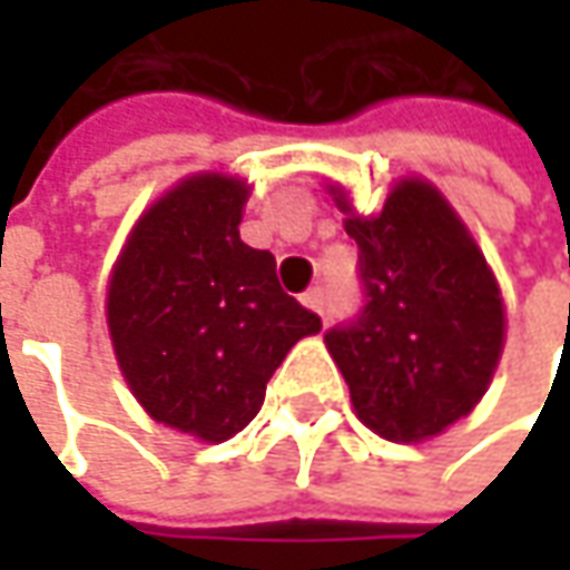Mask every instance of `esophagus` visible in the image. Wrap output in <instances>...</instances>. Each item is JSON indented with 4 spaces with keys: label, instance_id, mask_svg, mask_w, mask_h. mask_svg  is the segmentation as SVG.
Returning a JSON list of instances; mask_svg holds the SVG:
<instances>
[{
    "label": "esophagus",
    "instance_id": "esophagus-1",
    "mask_svg": "<svg viewBox=\"0 0 570 570\" xmlns=\"http://www.w3.org/2000/svg\"><path fill=\"white\" fill-rule=\"evenodd\" d=\"M301 301H304V307H311V311H317L320 317L326 314V295H323V288H307V292H304V297H301Z\"/></svg>",
    "mask_w": 570,
    "mask_h": 570
}]
</instances>
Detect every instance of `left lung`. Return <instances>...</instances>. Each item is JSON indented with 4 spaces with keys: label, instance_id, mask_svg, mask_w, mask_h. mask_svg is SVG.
<instances>
[{
    "label": "left lung",
    "instance_id": "left-lung-1",
    "mask_svg": "<svg viewBox=\"0 0 570 570\" xmlns=\"http://www.w3.org/2000/svg\"><path fill=\"white\" fill-rule=\"evenodd\" d=\"M358 244L362 307L326 330L364 425L422 441L463 419L492 381L504 307L444 196L403 180L377 218H345Z\"/></svg>",
    "mask_w": 570,
    "mask_h": 570
}]
</instances>
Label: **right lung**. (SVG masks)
<instances>
[{
	"instance_id": "add662e5",
	"label": "right lung",
	"mask_w": 570,
	"mask_h": 570,
	"mask_svg": "<svg viewBox=\"0 0 570 570\" xmlns=\"http://www.w3.org/2000/svg\"><path fill=\"white\" fill-rule=\"evenodd\" d=\"M244 203L240 180H184L145 212L107 292L136 400L155 422L203 441L250 425L288 348L323 326L282 292L273 253L240 240Z\"/></svg>"
}]
</instances>
